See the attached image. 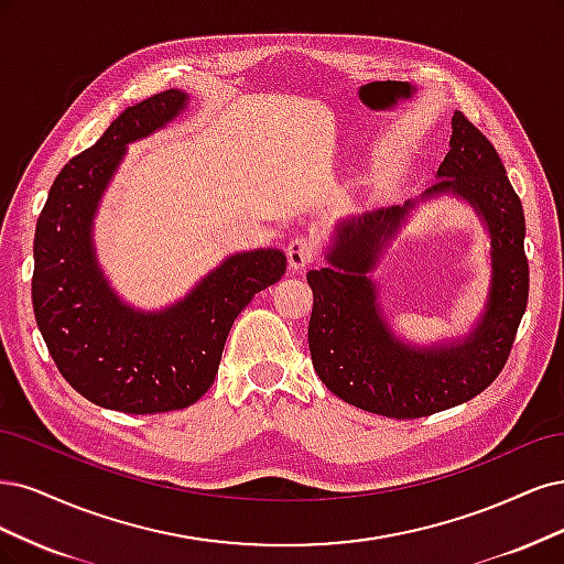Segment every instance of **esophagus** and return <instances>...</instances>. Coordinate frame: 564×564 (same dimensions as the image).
Wrapping results in <instances>:
<instances>
[{
  "label": "esophagus",
  "mask_w": 564,
  "mask_h": 564,
  "mask_svg": "<svg viewBox=\"0 0 564 564\" xmlns=\"http://www.w3.org/2000/svg\"><path fill=\"white\" fill-rule=\"evenodd\" d=\"M285 250H288V264L293 269H306L318 258L316 241L306 239V236H295Z\"/></svg>",
  "instance_id": "1"
}]
</instances>
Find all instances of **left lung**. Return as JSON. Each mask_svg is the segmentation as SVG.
<instances>
[{
    "label": "left lung",
    "instance_id": "obj_1",
    "mask_svg": "<svg viewBox=\"0 0 564 564\" xmlns=\"http://www.w3.org/2000/svg\"><path fill=\"white\" fill-rule=\"evenodd\" d=\"M426 194L454 192L476 206L492 236V290L487 312L459 347L414 351L393 339L375 304L368 271L410 204L381 208L339 225L335 248L308 271L314 312L308 351L321 381L341 401L391 420H420L462 405L501 375L530 295L524 213L503 163L478 126L452 117L449 152Z\"/></svg>",
    "mask_w": 564,
    "mask_h": 564
}]
</instances>
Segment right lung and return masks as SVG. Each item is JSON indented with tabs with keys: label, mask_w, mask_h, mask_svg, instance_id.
Wrapping results in <instances>:
<instances>
[{
	"label": "right lung",
	"mask_w": 564,
	"mask_h": 564,
	"mask_svg": "<svg viewBox=\"0 0 564 564\" xmlns=\"http://www.w3.org/2000/svg\"><path fill=\"white\" fill-rule=\"evenodd\" d=\"M185 102L171 88L123 110L94 148L65 163L34 231L32 306L46 349L69 387L107 410L156 414L196 403L236 316L285 274L283 252H241L161 314L133 312L105 283L90 248L98 198L126 144L161 129Z\"/></svg>",
	"instance_id": "right-lung-1"
}]
</instances>
